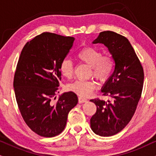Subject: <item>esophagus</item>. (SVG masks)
I'll use <instances>...</instances> for the list:
<instances>
[{"instance_id":"34e87169","label":"esophagus","mask_w":156,"mask_h":156,"mask_svg":"<svg viewBox=\"0 0 156 156\" xmlns=\"http://www.w3.org/2000/svg\"><path fill=\"white\" fill-rule=\"evenodd\" d=\"M86 102H87V99L83 98V97H78V102L80 103V104H81V103Z\"/></svg>"}]
</instances>
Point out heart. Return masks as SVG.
<instances>
[{"label": "heart", "mask_w": 156, "mask_h": 156, "mask_svg": "<svg viewBox=\"0 0 156 156\" xmlns=\"http://www.w3.org/2000/svg\"><path fill=\"white\" fill-rule=\"evenodd\" d=\"M77 57L91 67L94 76L105 80L110 76L114 67V61L110 55H102V52L91 46H86L77 53ZM60 72L64 77L70 78L73 74V65L70 59L65 58L60 64ZM97 83L93 80H77L69 84L68 89L81 97H89L97 89Z\"/></svg>", "instance_id": "obj_1"}]
</instances>
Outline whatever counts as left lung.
I'll return each instance as SVG.
<instances>
[{"label":"left lung","instance_id":"8db88e82","mask_svg":"<svg viewBox=\"0 0 156 156\" xmlns=\"http://www.w3.org/2000/svg\"><path fill=\"white\" fill-rule=\"evenodd\" d=\"M93 44H104L115 62L113 73L101 90L111 102L90 100L97 106L90 120L91 129L99 136H110L121 132L132 119L141 97L144 71L130 42L123 35L101 32Z\"/></svg>","mask_w":156,"mask_h":156}]
</instances>
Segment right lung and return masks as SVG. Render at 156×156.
Returning a JSON list of instances; mask_svg holds the SVG:
<instances>
[{
  "mask_svg": "<svg viewBox=\"0 0 156 156\" xmlns=\"http://www.w3.org/2000/svg\"><path fill=\"white\" fill-rule=\"evenodd\" d=\"M74 41L73 37L43 33L27 42L20 54L14 78L15 97L26 124L41 136L52 137L62 132L69 112L78 103L73 91L52 101L61 80L60 64Z\"/></svg>",
  "mask_w": 156,
  "mask_h": 156,
  "instance_id": "1",
  "label": "right lung"
}]
</instances>
